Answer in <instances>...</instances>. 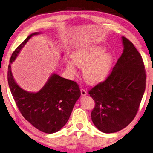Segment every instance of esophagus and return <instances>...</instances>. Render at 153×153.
<instances>
[{"label": "esophagus", "instance_id": "34e87169", "mask_svg": "<svg viewBox=\"0 0 153 153\" xmlns=\"http://www.w3.org/2000/svg\"><path fill=\"white\" fill-rule=\"evenodd\" d=\"M81 96H85V95H87V91H85V90L84 89H81Z\"/></svg>", "mask_w": 153, "mask_h": 153}]
</instances>
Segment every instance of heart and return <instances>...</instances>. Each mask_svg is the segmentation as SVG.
<instances>
[{"label": "heart", "instance_id": "b5f03b06", "mask_svg": "<svg viewBox=\"0 0 153 153\" xmlns=\"http://www.w3.org/2000/svg\"><path fill=\"white\" fill-rule=\"evenodd\" d=\"M72 59L79 68H83V75L90 84H98L104 81L111 72L113 57L110 53H105V48L100 46L90 45L79 48L71 55ZM70 71L75 72L74 63L66 62Z\"/></svg>", "mask_w": 153, "mask_h": 153}]
</instances>
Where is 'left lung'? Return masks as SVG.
Returning a JSON list of instances; mask_svg holds the SVG:
<instances>
[{
    "label": "left lung",
    "mask_w": 153,
    "mask_h": 153,
    "mask_svg": "<svg viewBox=\"0 0 153 153\" xmlns=\"http://www.w3.org/2000/svg\"><path fill=\"white\" fill-rule=\"evenodd\" d=\"M123 53L109 76L89 90L95 102L91 117L98 130L112 133L133 121L146 89L142 57L132 42L123 37Z\"/></svg>",
    "instance_id": "1"
}]
</instances>
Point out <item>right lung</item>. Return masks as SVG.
<instances>
[{
	"label": "right lung",
	"mask_w": 153,
	"mask_h": 153,
	"mask_svg": "<svg viewBox=\"0 0 153 153\" xmlns=\"http://www.w3.org/2000/svg\"><path fill=\"white\" fill-rule=\"evenodd\" d=\"M34 33L18 46L10 58L8 66V83L16 104L22 116L38 130L46 133L59 131L68 120L75 102L81 96L76 82L53 74L42 90L37 93L28 92L18 85L13 78L11 63L21 48Z\"/></svg>",
	"instance_id": "add662e5"
}]
</instances>
